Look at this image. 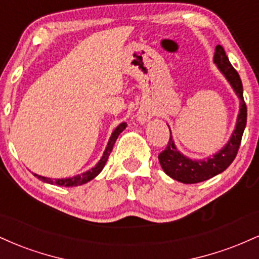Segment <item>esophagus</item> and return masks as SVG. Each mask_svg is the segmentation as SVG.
<instances>
[{
	"instance_id": "obj_1",
	"label": "esophagus",
	"mask_w": 259,
	"mask_h": 259,
	"mask_svg": "<svg viewBox=\"0 0 259 259\" xmlns=\"http://www.w3.org/2000/svg\"><path fill=\"white\" fill-rule=\"evenodd\" d=\"M139 121H141V123H145V121L150 120L151 118V113L147 112V111H141L139 113Z\"/></svg>"
}]
</instances>
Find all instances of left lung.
Wrapping results in <instances>:
<instances>
[{
    "label": "left lung",
    "instance_id": "left-lung-1",
    "mask_svg": "<svg viewBox=\"0 0 259 259\" xmlns=\"http://www.w3.org/2000/svg\"><path fill=\"white\" fill-rule=\"evenodd\" d=\"M213 61H214L218 69L223 73V75L225 76V79L230 82L235 94L240 99V112L239 115H237L236 126H235L233 135H231L228 144L219 152H217L214 156L209 157L206 160L191 159L189 157L184 156L183 153H180V151H178L173 138L170 136L165 150L162 151L158 156L160 167H162L165 174L173 178L174 180H178L184 184L201 183V181L210 179V178L224 171L236 157L240 144H241L246 121H247V107H246L245 101H243L241 79H240L239 73L235 70V68L229 62L227 53H225L224 49L221 45L215 47Z\"/></svg>",
    "mask_w": 259,
    "mask_h": 259
}]
</instances>
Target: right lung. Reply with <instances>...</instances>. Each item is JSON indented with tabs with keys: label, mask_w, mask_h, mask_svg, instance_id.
I'll return each instance as SVG.
<instances>
[{
	"label": "right lung",
	"mask_w": 259,
	"mask_h": 259,
	"mask_svg": "<svg viewBox=\"0 0 259 259\" xmlns=\"http://www.w3.org/2000/svg\"><path fill=\"white\" fill-rule=\"evenodd\" d=\"M125 127H126V123H120L119 125L115 127L114 132L112 133L111 138H109V141H108V144H107V147H106L105 152H103V156L101 157L99 163H97L94 168H91L90 170L85 171V173H82V174L75 175V177H73V178H65V179H55V180L51 179V178L41 177V175H37V174H34V175L36 178H38L40 180H42L44 183L53 184V185H59V186H64V187L79 186V185H82V184L88 183V181L92 180L94 178H96L97 175L101 173V170H102L103 167H105L107 159H108L109 154H111V152H112L113 146H114L118 136H119V134L123 132Z\"/></svg>",
	"instance_id": "add662e5"
}]
</instances>
